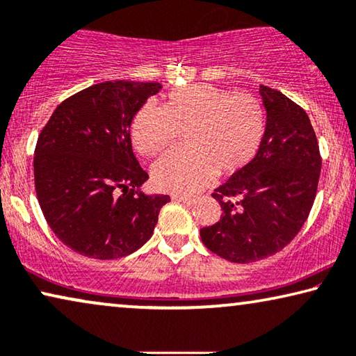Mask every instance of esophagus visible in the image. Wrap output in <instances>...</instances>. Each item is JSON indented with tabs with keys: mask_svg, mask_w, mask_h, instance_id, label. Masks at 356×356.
<instances>
[{
	"mask_svg": "<svg viewBox=\"0 0 356 356\" xmlns=\"http://www.w3.org/2000/svg\"><path fill=\"white\" fill-rule=\"evenodd\" d=\"M172 200H174V202H179V203H184V204H192L195 202L193 197H185V195H174Z\"/></svg>",
	"mask_w": 356,
	"mask_h": 356,
	"instance_id": "1",
	"label": "esophagus"
}]
</instances>
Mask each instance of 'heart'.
<instances>
[{
    "mask_svg": "<svg viewBox=\"0 0 356 356\" xmlns=\"http://www.w3.org/2000/svg\"><path fill=\"white\" fill-rule=\"evenodd\" d=\"M184 132L182 149L153 164L158 190L188 195L216 176H232L257 158L266 132V113L250 95H234L211 83L172 90L163 108L143 104L135 113L130 135L143 156L164 152Z\"/></svg>",
    "mask_w": 356,
    "mask_h": 356,
    "instance_id": "b5f03b06",
    "label": "heart"
}]
</instances>
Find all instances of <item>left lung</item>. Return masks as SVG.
Wrapping results in <instances>:
<instances>
[{"label": "left lung", "mask_w": 356, "mask_h": 356, "mask_svg": "<svg viewBox=\"0 0 356 356\" xmlns=\"http://www.w3.org/2000/svg\"><path fill=\"white\" fill-rule=\"evenodd\" d=\"M266 132L257 158L211 193L221 219L200 229L209 252L254 263L292 242L316 197L321 154L308 114L279 90L259 85Z\"/></svg>", "instance_id": "left-lung-1"}]
</instances>
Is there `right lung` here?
I'll return each instance as SVG.
<instances>
[{"label":"right lung","mask_w":356,"mask_h":356,"mask_svg":"<svg viewBox=\"0 0 356 356\" xmlns=\"http://www.w3.org/2000/svg\"><path fill=\"white\" fill-rule=\"evenodd\" d=\"M158 82H103L64 99L38 135L37 198L64 245L93 259H116L153 235L169 195L140 190L148 174L132 152L130 124Z\"/></svg>","instance_id":"right-lung-1"}]
</instances>
